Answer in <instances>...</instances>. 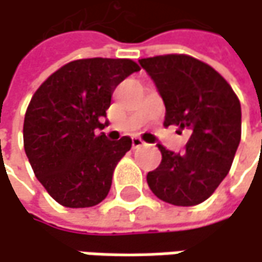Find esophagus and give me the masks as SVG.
I'll list each match as a JSON object with an SVG mask.
<instances>
[{"instance_id": "obj_1", "label": "esophagus", "mask_w": 262, "mask_h": 262, "mask_svg": "<svg viewBox=\"0 0 262 262\" xmlns=\"http://www.w3.org/2000/svg\"><path fill=\"white\" fill-rule=\"evenodd\" d=\"M146 143L141 140V138H138V137H135V138H132V146H134V149H138V147H143Z\"/></svg>"}]
</instances>
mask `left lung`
I'll use <instances>...</instances> for the list:
<instances>
[{
    "mask_svg": "<svg viewBox=\"0 0 262 262\" xmlns=\"http://www.w3.org/2000/svg\"><path fill=\"white\" fill-rule=\"evenodd\" d=\"M166 105L164 125L190 132L183 154L158 146L161 164L147 173L150 190L173 206L206 201L227 177L241 141V104L229 82L189 55L140 59Z\"/></svg>",
    "mask_w": 262,
    "mask_h": 262,
    "instance_id": "obj_1",
    "label": "left lung"
}]
</instances>
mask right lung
Returning <instances> with one entry per match:
<instances>
[{"instance_id": "right-lung-1", "label": "right lung", "mask_w": 262, "mask_h": 262, "mask_svg": "<svg viewBox=\"0 0 262 262\" xmlns=\"http://www.w3.org/2000/svg\"><path fill=\"white\" fill-rule=\"evenodd\" d=\"M140 66L132 59H76L52 73L35 92L24 116V150L38 181L64 207L99 204L118 161L132 147L108 141L98 128L112 93Z\"/></svg>"}]
</instances>
